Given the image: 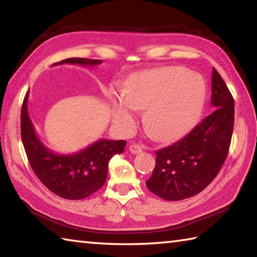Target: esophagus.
<instances>
[{"instance_id":"esophagus-1","label":"esophagus","mask_w":257,"mask_h":257,"mask_svg":"<svg viewBox=\"0 0 257 257\" xmlns=\"http://www.w3.org/2000/svg\"><path fill=\"white\" fill-rule=\"evenodd\" d=\"M129 151L132 152L133 154H138V153H142L143 149H142V146H139L137 144H132L129 146Z\"/></svg>"}]
</instances>
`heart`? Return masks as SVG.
<instances>
[{"mask_svg": "<svg viewBox=\"0 0 257 257\" xmlns=\"http://www.w3.org/2000/svg\"><path fill=\"white\" fill-rule=\"evenodd\" d=\"M206 96L204 79L181 67H165L139 73L130 80L123 96L112 95V118L128 130L136 110H145L146 129L162 142H171L195 127Z\"/></svg>", "mask_w": 257, "mask_h": 257, "instance_id": "1", "label": "heart"}]
</instances>
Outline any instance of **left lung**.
Returning <instances> with one entry per match:
<instances>
[{
    "mask_svg": "<svg viewBox=\"0 0 257 257\" xmlns=\"http://www.w3.org/2000/svg\"><path fill=\"white\" fill-rule=\"evenodd\" d=\"M215 108L175 144L155 152L156 164L146 187L165 201H181L201 193L217 176L231 143L234 102L222 77L212 73Z\"/></svg>",
    "mask_w": 257,
    "mask_h": 257,
    "instance_id": "obj_1",
    "label": "left lung"
}]
</instances>
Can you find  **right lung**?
I'll return each instance as SVG.
<instances>
[{
    "label": "right lung",
    "instance_id": "right-lung-1",
    "mask_svg": "<svg viewBox=\"0 0 257 257\" xmlns=\"http://www.w3.org/2000/svg\"><path fill=\"white\" fill-rule=\"evenodd\" d=\"M101 60L70 58L54 63L97 66ZM21 139L30 167L47 189L66 199L90 196L104 185L108 162L113 155L121 154L125 141L99 139L73 154H56L37 137L28 114V93L21 107Z\"/></svg>",
    "mask_w": 257,
    "mask_h": 257
}]
</instances>
